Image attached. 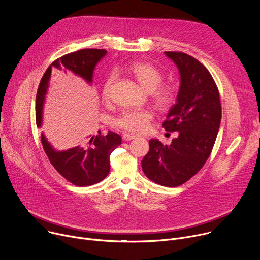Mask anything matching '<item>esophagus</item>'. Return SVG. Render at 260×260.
<instances>
[{"label": "esophagus", "instance_id": "esophagus-1", "mask_svg": "<svg viewBox=\"0 0 260 260\" xmlns=\"http://www.w3.org/2000/svg\"><path fill=\"white\" fill-rule=\"evenodd\" d=\"M122 138H123V140H124V141H131V140H133V139H136V138H137V136L132 135V134H127V133H126V134H124V135H123V137H122Z\"/></svg>", "mask_w": 260, "mask_h": 260}]
</instances>
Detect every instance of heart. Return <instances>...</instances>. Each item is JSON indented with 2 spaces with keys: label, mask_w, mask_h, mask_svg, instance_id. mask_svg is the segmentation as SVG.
Instances as JSON below:
<instances>
[{
  "label": "heart",
  "mask_w": 260,
  "mask_h": 260,
  "mask_svg": "<svg viewBox=\"0 0 260 260\" xmlns=\"http://www.w3.org/2000/svg\"><path fill=\"white\" fill-rule=\"evenodd\" d=\"M129 71L141 86L147 92H151L152 99L157 107L160 109H167L175 102L176 91L174 87L170 85L159 86L162 82V75L154 66L144 61H135L129 66ZM114 76L111 75L104 84L103 99L105 101L110 100ZM151 118V112L147 110L125 111L117 119L116 124L125 131L141 134L149 127Z\"/></svg>",
  "instance_id": "b5f03b06"
}]
</instances>
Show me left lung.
Listing matches in <instances>:
<instances>
[{
    "instance_id": "left-lung-1",
    "label": "left lung",
    "mask_w": 260,
    "mask_h": 260,
    "mask_svg": "<svg viewBox=\"0 0 260 260\" xmlns=\"http://www.w3.org/2000/svg\"><path fill=\"white\" fill-rule=\"evenodd\" d=\"M180 75L176 103L162 126L178 132L170 145L149 140V152L142 159L148 179L167 187L188 181L211 154L221 122V105L216 83L206 67L183 52H165Z\"/></svg>"
}]
</instances>
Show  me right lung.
<instances>
[{
  "label": "right lung",
  "instance_id": "1",
  "mask_svg": "<svg viewBox=\"0 0 260 260\" xmlns=\"http://www.w3.org/2000/svg\"><path fill=\"white\" fill-rule=\"evenodd\" d=\"M106 54L105 49H81L61 56L49 66L37 91V126L41 128L43 125L44 104L53 73L71 72L91 85L94 69ZM99 134L85 136L76 147L67 150L54 148L44 132L41 133V142L51 165L63 178L77 186H90L108 176L110 155L121 144V137L114 132L109 131L106 136Z\"/></svg>",
  "mask_w": 260,
  "mask_h": 260
}]
</instances>
